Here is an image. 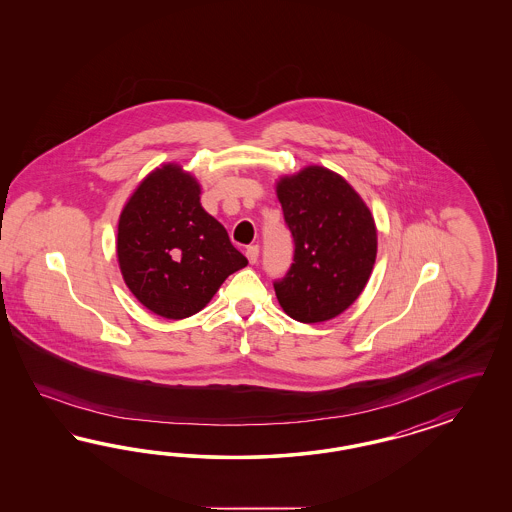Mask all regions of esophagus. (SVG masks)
Here are the masks:
<instances>
[{"label":"esophagus","instance_id":"obj_1","mask_svg":"<svg viewBox=\"0 0 512 512\" xmlns=\"http://www.w3.org/2000/svg\"><path fill=\"white\" fill-rule=\"evenodd\" d=\"M246 257H248L249 263H257L259 261V246H248L246 248Z\"/></svg>","mask_w":512,"mask_h":512}]
</instances>
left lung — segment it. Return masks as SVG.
Listing matches in <instances>:
<instances>
[{
	"mask_svg": "<svg viewBox=\"0 0 512 512\" xmlns=\"http://www.w3.org/2000/svg\"><path fill=\"white\" fill-rule=\"evenodd\" d=\"M278 199L295 244L287 274L274 281L279 304L300 323L328 321L357 300L372 274V214L353 187L323 167L279 180Z\"/></svg>",
	"mask_w": 512,
	"mask_h": 512,
	"instance_id": "1",
	"label": "left lung"
}]
</instances>
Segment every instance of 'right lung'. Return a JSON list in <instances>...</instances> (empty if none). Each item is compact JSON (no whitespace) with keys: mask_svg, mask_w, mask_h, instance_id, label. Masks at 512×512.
<instances>
[{"mask_svg":"<svg viewBox=\"0 0 512 512\" xmlns=\"http://www.w3.org/2000/svg\"><path fill=\"white\" fill-rule=\"evenodd\" d=\"M201 189L176 165L152 172L125 204L118 261L131 293L165 319L201 311L248 259L204 212Z\"/></svg>","mask_w":512,"mask_h":512,"instance_id":"right-lung-1","label":"right lung"}]
</instances>
